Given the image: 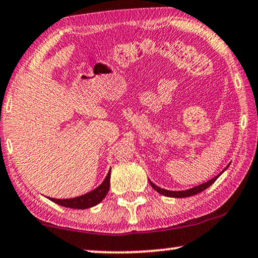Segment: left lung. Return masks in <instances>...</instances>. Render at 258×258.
I'll return each mask as SVG.
<instances>
[{"label":"left lung","mask_w":258,"mask_h":258,"mask_svg":"<svg viewBox=\"0 0 258 258\" xmlns=\"http://www.w3.org/2000/svg\"><path fill=\"white\" fill-rule=\"evenodd\" d=\"M227 169V168H226ZM225 169V170H226ZM221 174H219L218 176H215L214 178L207 180L206 183H203L201 184V185L198 186H195L192 187V189H189V190H185V191H169V190H166V189H161V187H159L157 185H155L153 182H151L149 180V183H151V185L154 190H156L159 194L163 195V196H167V197H174V198H185V197H190V196H195L199 194V192H202L204 190H206L207 187H209L210 185H212V184L217 180V178L220 176Z\"/></svg>","instance_id":"obj_1"}]
</instances>
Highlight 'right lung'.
Segmentation results:
<instances>
[{
  "label": "right lung",
  "mask_w": 258,
  "mask_h": 258,
  "mask_svg": "<svg viewBox=\"0 0 258 258\" xmlns=\"http://www.w3.org/2000/svg\"><path fill=\"white\" fill-rule=\"evenodd\" d=\"M110 171L105 177L104 182H103L98 187H96L95 190H92L91 192H88V194L80 196V197H75L71 199L49 198V201H52L53 203H55L60 206L69 207V209H79V210H86V209H89V207L97 205L98 203H101L103 199L105 198L107 192H109L110 176H111Z\"/></svg>",
  "instance_id": "add662e5"
}]
</instances>
